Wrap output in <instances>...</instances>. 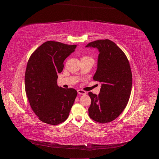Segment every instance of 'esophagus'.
I'll return each mask as SVG.
<instances>
[{
  "mask_svg": "<svg viewBox=\"0 0 159 159\" xmlns=\"http://www.w3.org/2000/svg\"><path fill=\"white\" fill-rule=\"evenodd\" d=\"M78 93L80 95H85L86 93H87V92H86V91H85L84 90H81V89H78Z\"/></svg>",
  "mask_w": 159,
  "mask_h": 159,
  "instance_id": "esophagus-1",
  "label": "esophagus"
}]
</instances>
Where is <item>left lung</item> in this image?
Returning a JSON list of instances; mask_svg holds the SVG:
<instances>
[{
  "label": "left lung",
  "instance_id": "left-lung-1",
  "mask_svg": "<svg viewBox=\"0 0 159 159\" xmlns=\"http://www.w3.org/2000/svg\"><path fill=\"white\" fill-rule=\"evenodd\" d=\"M85 47L99 52L98 68L93 76L102 83L98 95L89 92L91 99L88 111L95 121L106 123L118 117L126 107L132 88V73L125 53L109 40L90 42Z\"/></svg>",
  "mask_w": 159,
  "mask_h": 159
}]
</instances>
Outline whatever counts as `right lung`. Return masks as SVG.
I'll return each mask as SVG.
<instances>
[{"label":"right lung","instance_id":"obj_1","mask_svg":"<svg viewBox=\"0 0 159 159\" xmlns=\"http://www.w3.org/2000/svg\"><path fill=\"white\" fill-rule=\"evenodd\" d=\"M76 45L47 41L32 53L25 72V90L32 109L42 122L56 125L69 116L78 94L57 85V74Z\"/></svg>","mask_w":159,"mask_h":159}]
</instances>
